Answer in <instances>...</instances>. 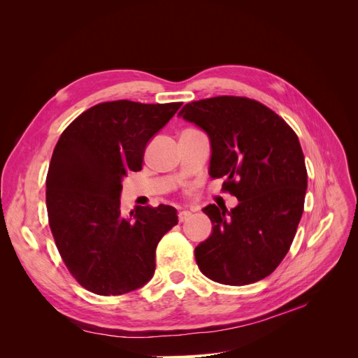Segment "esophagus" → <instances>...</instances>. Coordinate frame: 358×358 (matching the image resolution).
I'll use <instances>...</instances> for the list:
<instances>
[{"label":"esophagus","mask_w":358,"mask_h":358,"mask_svg":"<svg viewBox=\"0 0 358 358\" xmlns=\"http://www.w3.org/2000/svg\"><path fill=\"white\" fill-rule=\"evenodd\" d=\"M191 216H192V213H191V212H188V210H180V212H179V215H178V218H179V222H183V221L189 220Z\"/></svg>","instance_id":"1"}]
</instances>
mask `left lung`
Returning <instances> with one entry per match:
<instances>
[{"label": "left lung", "mask_w": 358, "mask_h": 358, "mask_svg": "<svg viewBox=\"0 0 358 358\" xmlns=\"http://www.w3.org/2000/svg\"><path fill=\"white\" fill-rule=\"evenodd\" d=\"M179 116L210 138L209 175L225 178L234 209L206 206L212 234L196 248L204 276L225 285H248L268 276L294 239L308 188L297 134L282 117L246 96L191 101Z\"/></svg>", "instance_id": "1"}]
</instances>
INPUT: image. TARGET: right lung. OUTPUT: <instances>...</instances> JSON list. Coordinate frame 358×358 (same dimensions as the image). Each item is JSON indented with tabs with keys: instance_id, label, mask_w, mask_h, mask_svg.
Returning a JSON list of instances; mask_svg holds the SVG:
<instances>
[{
	"instance_id": "obj_1",
	"label": "right lung",
	"mask_w": 358,
	"mask_h": 358,
	"mask_svg": "<svg viewBox=\"0 0 358 358\" xmlns=\"http://www.w3.org/2000/svg\"><path fill=\"white\" fill-rule=\"evenodd\" d=\"M182 103L106 101L64 129L46 178L50 231L78 282L99 296L143 287L155 272L157 245L178 224L171 206L121 212L122 178L140 171L145 148Z\"/></svg>"
}]
</instances>
